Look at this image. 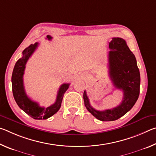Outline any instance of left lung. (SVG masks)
Returning <instances> with one entry per match:
<instances>
[{
  "label": "left lung",
  "instance_id": "left-lung-1",
  "mask_svg": "<svg viewBox=\"0 0 156 156\" xmlns=\"http://www.w3.org/2000/svg\"><path fill=\"white\" fill-rule=\"evenodd\" d=\"M109 76L116 89L123 92L121 103L118 107L105 111H98L92 107L84 91V105L98 120L113 121L119 119L130 110L137 101L140 94V75L136 57L121 38H113L109 44Z\"/></svg>",
  "mask_w": 156,
  "mask_h": 156
}]
</instances>
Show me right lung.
<instances>
[{"mask_svg": "<svg viewBox=\"0 0 156 156\" xmlns=\"http://www.w3.org/2000/svg\"><path fill=\"white\" fill-rule=\"evenodd\" d=\"M47 39L51 41L52 37L47 35ZM38 46V43L30 44L23 51V57L18 59V61L16 62L12 76V91L15 101L21 109L24 111L34 119L45 120L54 115L60 109L63 96L65 91L68 89L69 84L64 83L60 87L55 103L47 108L41 107L38 103L31 100L27 96L23 83V75H24L26 63L33 53L35 51Z\"/></svg>", "mask_w": 156, "mask_h": 156, "instance_id": "1", "label": "right lung"}]
</instances>
